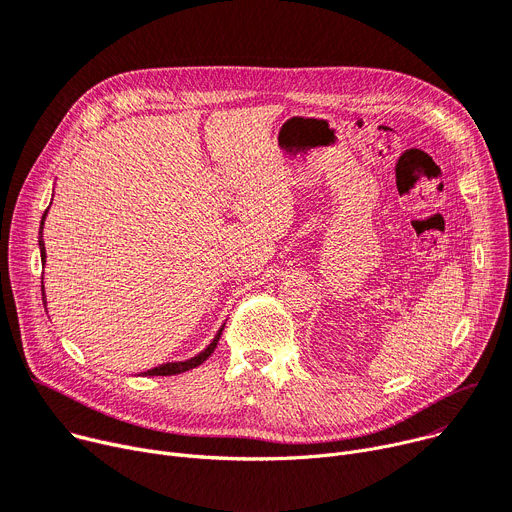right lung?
<instances>
[{
	"label": "right lung",
	"mask_w": 512,
	"mask_h": 512,
	"mask_svg": "<svg viewBox=\"0 0 512 512\" xmlns=\"http://www.w3.org/2000/svg\"><path fill=\"white\" fill-rule=\"evenodd\" d=\"M47 212H49V210H45V214H43L41 230H39V247H41V261H43V263H45V257H47V255H45V241H43V226H45ZM41 284H43V282H41ZM43 304L47 306V300H45V286H43ZM224 325H226V323H222V327H220L218 333L214 335L210 346H206V350L199 352L197 356H193V358H189V360H183V362H166V364H160V366H156V368H150V370H146V372H142V374H144V377H170V374H181V372H185V370H191V368L203 364V362H206V360L212 356V352L216 350L218 339H220V335H222V331H224Z\"/></svg>",
	"instance_id": "1"
}]
</instances>
